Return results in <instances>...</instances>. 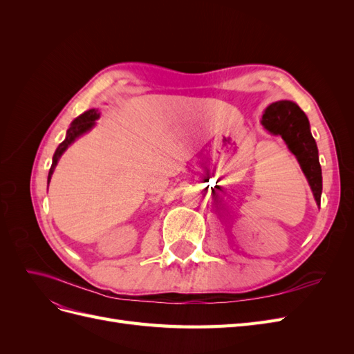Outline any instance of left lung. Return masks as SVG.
Returning <instances> with one entry per match:
<instances>
[{
	"label": "left lung",
	"instance_id": "8db88e82",
	"mask_svg": "<svg viewBox=\"0 0 354 354\" xmlns=\"http://www.w3.org/2000/svg\"><path fill=\"white\" fill-rule=\"evenodd\" d=\"M261 125L273 136H281L308 181L317 207L322 196V168L319 164V151L310 131V122L299 106L291 100H281L266 108Z\"/></svg>",
	"mask_w": 354,
	"mask_h": 354
}]
</instances>
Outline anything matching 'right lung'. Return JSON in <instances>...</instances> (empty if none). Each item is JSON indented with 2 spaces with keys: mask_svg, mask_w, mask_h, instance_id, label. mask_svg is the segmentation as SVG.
<instances>
[{
  "mask_svg": "<svg viewBox=\"0 0 354 354\" xmlns=\"http://www.w3.org/2000/svg\"><path fill=\"white\" fill-rule=\"evenodd\" d=\"M99 118H100L99 109L93 108V109L85 111L84 113H81L78 118H75V120L72 121L71 127L68 128V131H66L65 140H63V142L57 146L55 155H53V164H51V168H50V171H48L47 185L50 183L53 173H55V169H56V165H57V162H59L60 156H62L63 153H65L66 149H68L75 140H77L78 137H81V136L85 134V133H88V131L91 130V128L95 125V121H97Z\"/></svg>",
  "mask_w": 354,
  "mask_h": 354,
  "instance_id": "add662e5",
  "label": "right lung"
}]
</instances>
